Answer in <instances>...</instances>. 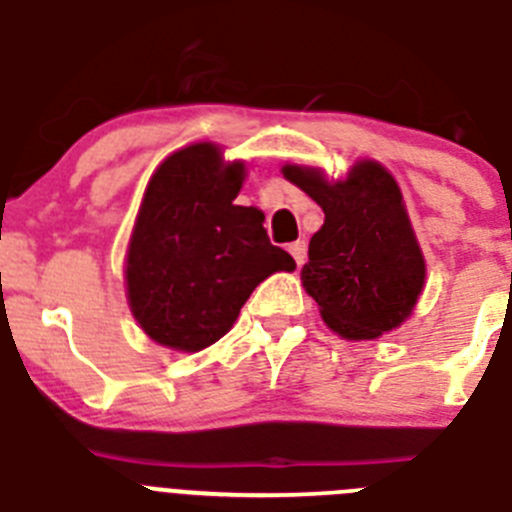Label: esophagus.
I'll return each mask as SVG.
<instances>
[{
	"mask_svg": "<svg viewBox=\"0 0 512 512\" xmlns=\"http://www.w3.org/2000/svg\"><path fill=\"white\" fill-rule=\"evenodd\" d=\"M288 252H291V257L296 260V265H304V260H306V242H304V239L288 244Z\"/></svg>",
	"mask_w": 512,
	"mask_h": 512,
	"instance_id": "obj_1",
	"label": "esophagus"
}]
</instances>
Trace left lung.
Here are the masks:
<instances>
[{
    "instance_id": "left-lung-1",
    "label": "left lung",
    "mask_w": 512,
    "mask_h": 512,
    "mask_svg": "<svg viewBox=\"0 0 512 512\" xmlns=\"http://www.w3.org/2000/svg\"><path fill=\"white\" fill-rule=\"evenodd\" d=\"M283 175L324 211L301 270L324 322L348 340L399 327L422 291L425 260L394 177L376 162H358L337 182L296 164H286Z\"/></svg>"
}]
</instances>
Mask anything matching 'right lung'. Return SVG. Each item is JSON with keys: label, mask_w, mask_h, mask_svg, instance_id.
<instances>
[{"label": "right lung", "mask_w": 512, "mask_h": 512, "mask_svg": "<svg viewBox=\"0 0 512 512\" xmlns=\"http://www.w3.org/2000/svg\"><path fill=\"white\" fill-rule=\"evenodd\" d=\"M242 162L193 144L159 164L128 244V301L141 330L167 348L195 350L231 330L270 273L296 268L270 244L257 208L234 206Z\"/></svg>", "instance_id": "right-lung-1"}]
</instances>
